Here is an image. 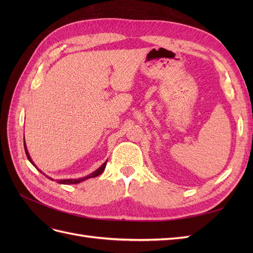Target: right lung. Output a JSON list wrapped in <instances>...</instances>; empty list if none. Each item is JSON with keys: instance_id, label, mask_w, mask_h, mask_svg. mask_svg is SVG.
<instances>
[{"instance_id": "1", "label": "right lung", "mask_w": 253, "mask_h": 253, "mask_svg": "<svg viewBox=\"0 0 253 253\" xmlns=\"http://www.w3.org/2000/svg\"><path fill=\"white\" fill-rule=\"evenodd\" d=\"M24 149H25V153H26V156H27V158H28V160L30 163H32L34 166H35V164L33 163V160H32V158H30V156H29V154H28V152H27V149H26V145H25V141H24ZM106 163H108V160H106V162L99 168V169H97L95 172H93V173H90L89 175H87V176H85V177H82V178H77V179H60V180H58V182L59 183H63V185H73V183H79V182H81V181H83V180H85V179H88V178H93V177H96V176H98V175H100L103 171H104V169H105V166H106ZM36 167V166H35ZM37 168V167H36ZM49 179H51V178H49ZM51 180H53V179H51Z\"/></svg>"}]
</instances>
